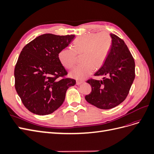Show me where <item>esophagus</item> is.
Returning <instances> with one entry per match:
<instances>
[{
    "label": "esophagus",
    "instance_id": "obj_1",
    "mask_svg": "<svg viewBox=\"0 0 154 154\" xmlns=\"http://www.w3.org/2000/svg\"><path fill=\"white\" fill-rule=\"evenodd\" d=\"M84 83V82H80V81H77L76 82V85H80L81 84H82V83Z\"/></svg>",
    "mask_w": 154,
    "mask_h": 154
}]
</instances>
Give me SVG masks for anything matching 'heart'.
Returning <instances> with one entry per match:
<instances>
[{"instance_id": "obj_1", "label": "heart", "mask_w": 154, "mask_h": 154, "mask_svg": "<svg viewBox=\"0 0 154 154\" xmlns=\"http://www.w3.org/2000/svg\"><path fill=\"white\" fill-rule=\"evenodd\" d=\"M112 46V38L107 32L83 35L74 40L72 49L64 48L58 53L59 61L67 69L75 66L76 54L82 55V66L74 68L69 76L79 81L85 80L95 69H99L105 62Z\"/></svg>"}]
</instances>
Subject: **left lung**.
Here are the masks:
<instances>
[{"label":"left lung","mask_w":154,"mask_h":154,"mask_svg":"<svg viewBox=\"0 0 154 154\" xmlns=\"http://www.w3.org/2000/svg\"><path fill=\"white\" fill-rule=\"evenodd\" d=\"M112 46L105 62L94 76H106L103 80H88L92 91L86 101L101 109H110L127 97L135 78V62L125 42L110 34Z\"/></svg>","instance_id":"obj_1"}]
</instances>
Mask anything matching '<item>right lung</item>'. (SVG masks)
<instances>
[{
	"label": "right lung",
	"mask_w": 154,
	"mask_h": 154,
	"mask_svg": "<svg viewBox=\"0 0 154 154\" xmlns=\"http://www.w3.org/2000/svg\"><path fill=\"white\" fill-rule=\"evenodd\" d=\"M75 35L44 34L22 49L14 71L15 89L23 104L33 114L53 113L63 103L68 88L76 84L73 79L63 78L67 72L58 59Z\"/></svg>",
	"instance_id": "right-lung-1"
}]
</instances>
